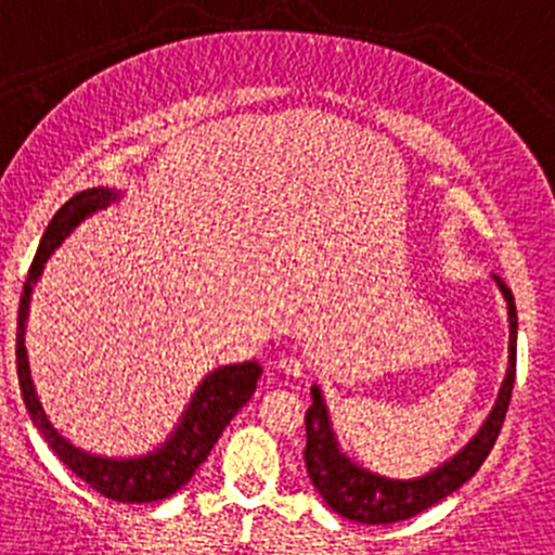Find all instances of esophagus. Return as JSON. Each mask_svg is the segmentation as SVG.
Returning a JSON list of instances; mask_svg holds the SVG:
<instances>
[{"mask_svg": "<svg viewBox=\"0 0 555 555\" xmlns=\"http://www.w3.org/2000/svg\"><path fill=\"white\" fill-rule=\"evenodd\" d=\"M279 371H284L287 376H304L306 360H300L298 354H282V358H279Z\"/></svg>", "mask_w": 555, "mask_h": 555, "instance_id": "esophagus-1", "label": "esophagus"}]
</instances>
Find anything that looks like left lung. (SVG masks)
Returning <instances> with one entry per match:
<instances>
[{"instance_id":"left-lung-1","label":"left lung","mask_w":555,"mask_h":555,"mask_svg":"<svg viewBox=\"0 0 555 555\" xmlns=\"http://www.w3.org/2000/svg\"><path fill=\"white\" fill-rule=\"evenodd\" d=\"M499 289L504 293L509 309V369L504 379L499 401L493 406L491 417L480 428L475 439L431 475L421 480H385L379 475L360 469L352 461L338 453V444L333 439L331 423H327V409L322 403V396L317 387H311V406L306 409V472L311 482L325 499L333 513L344 515L358 524H398V520L414 518L423 509L434 507L459 491L466 480L477 475L486 459L491 455L496 444L499 431L504 426V414H507L509 396L515 385V344H518V311H515V298L507 284L496 276Z\"/></svg>"}]
</instances>
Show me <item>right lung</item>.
Instances as JSON below:
<instances>
[{
	"label": "right lung",
	"instance_id": "obj_1",
	"mask_svg": "<svg viewBox=\"0 0 555 555\" xmlns=\"http://www.w3.org/2000/svg\"><path fill=\"white\" fill-rule=\"evenodd\" d=\"M111 201H116V192L111 190L78 192V195L69 197V201L53 214L51 222H48L40 246H37L35 260H31L29 276H26L24 282V295H21L18 336H15V365H18L21 392H24L31 423H35L37 431L42 434L48 448L59 455V461H62L75 477L89 482V486L94 488L96 493H102L105 499L124 504H146L159 502V499L179 491L184 482H190V477L195 475L197 466L208 459V453H211V448L217 444V439L222 437L228 423L235 417V412L251 398L262 369L257 363H241L224 365V369L208 374L206 382L201 385V390L192 398L179 431L170 437L168 444H163L157 453L146 455V459H96V455L75 450L73 444L64 442V439L53 431L51 423H48L46 414H42L40 401H37L35 387H31L29 379V365H26L24 322L26 309H29L31 284L37 282L48 255L62 244L64 235H67L80 219L94 214L96 208H105Z\"/></svg>",
	"mask_w": 555,
	"mask_h": 555
}]
</instances>
